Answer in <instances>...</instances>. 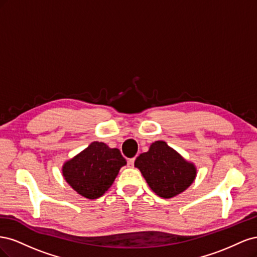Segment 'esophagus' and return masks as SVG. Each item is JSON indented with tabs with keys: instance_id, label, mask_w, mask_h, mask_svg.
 <instances>
[{
	"instance_id": "34e87169",
	"label": "esophagus",
	"mask_w": 257,
	"mask_h": 257,
	"mask_svg": "<svg viewBox=\"0 0 257 257\" xmlns=\"http://www.w3.org/2000/svg\"><path fill=\"white\" fill-rule=\"evenodd\" d=\"M134 163H135V159L133 158V159H128L127 160V166L128 167H134Z\"/></svg>"
}]
</instances>
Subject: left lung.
<instances>
[{"label":"left lung","mask_w":257,"mask_h":257,"mask_svg":"<svg viewBox=\"0 0 257 257\" xmlns=\"http://www.w3.org/2000/svg\"><path fill=\"white\" fill-rule=\"evenodd\" d=\"M135 167L141 170L150 189L163 198L182 193L196 177L195 165L162 141L154 142L149 151L139 155Z\"/></svg>","instance_id":"obj_1"}]
</instances>
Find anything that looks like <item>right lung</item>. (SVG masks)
<instances>
[{
    "label": "right lung",
    "instance_id": "1",
    "mask_svg": "<svg viewBox=\"0 0 257 257\" xmlns=\"http://www.w3.org/2000/svg\"><path fill=\"white\" fill-rule=\"evenodd\" d=\"M126 161L119 149L93 142L83 151L64 163L62 173L66 182L79 194L98 198L110 188Z\"/></svg>",
    "mask_w": 257,
    "mask_h": 257
}]
</instances>
